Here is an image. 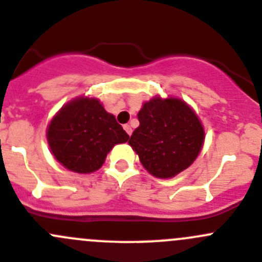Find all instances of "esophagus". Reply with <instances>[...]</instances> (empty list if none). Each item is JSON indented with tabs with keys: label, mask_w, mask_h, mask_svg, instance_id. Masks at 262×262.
<instances>
[{
	"label": "esophagus",
	"mask_w": 262,
	"mask_h": 262,
	"mask_svg": "<svg viewBox=\"0 0 262 262\" xmlns=\"http://www.w3.org/2000/svg\"><path fill=\"white\" fill-rule=\"evenodd\" d=\"M123 128H124V131L127 133V135L131 136V134H133V128H131V126H129V124H124Z\"/></svg>",
	"instance_id": "1"
}]
</instances>
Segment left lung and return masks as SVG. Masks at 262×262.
I'll return each mask as SVG.
<instances>
[{"mask_svg": "<svg viewBox=\"0 0 262 262\" xmlns=\"http://www.w3.org/2000/svg\"><path fill=\"white\" fill-rule=\"evenodd\" d=\"M140 124L128 144L154 178L171 179L193 164L204 143V128L183 99L154 96L138 114Z\"/></svg>", "mask_w": 262, "mask_h": 262, "instance_id": "1", "label": "left lung"}]
</instances>
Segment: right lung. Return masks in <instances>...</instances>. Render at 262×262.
<instances>
[{
    "label": "right lung",
    "mask_w": 262,
    "mask_h": 262,
    "mask_svg": "<svg viewBox=\"0 0 262 262\" xmlns=\"http://www.w3.org/2000/svg\"><path fill=\"white\" fill-rule=\"evenodd\" d=\"M52 156L67 170L95 172L117 144L129 136L96 98L73 99L52 117L46 131Z\"/></svg>",
    "instance_id": "add662e5"
}]
</instances>
